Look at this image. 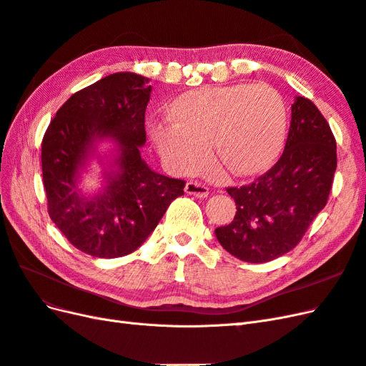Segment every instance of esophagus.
<instances>
[{
    "mask_svg": "<svg viewBox=\"0 0 366 366\" xmlns=\"http://www.w3.org/2000/svg\"><path fill=\"white\" fill-rule=\"evenodd\" d=\"M184 192L187 195H194L197 198H204L209 195L207 186L198 183V182H187L184 186Z\"/></svg>",
    "mask_w": 366,
    "mask_h": 366,
    "instance_id": "34e87169",
    "label": "esophagus"
}]
</instances>
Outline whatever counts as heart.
<instances>
[{
  "label": "heart",
  "mask_w": 366,
  "mask_h": 366,
  "mask_svg": "<svg viewBox=\"0 0 366 366\" xmlns=\"http://www.w3.org/2000/svg\"><path fill=\"white\" fill-rule=\"evenodd\" d=\"M171 120L149 125V137L174 172H191L215 160L238 177L274 160L287 129V107L270 85L204 86L180 94L168 107Z\"/></svg>",
  "instance_id": "obj_1"
}]
</instances>
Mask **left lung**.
<instances>
[{"label": "left lung", "instance_id": "1", "mask_svg": "<svg viewBox=\"0 0 366 366\" xmlns=\"http://www.w3.org/2000/svg\"><path fill=\"white\" fill-rule=\"evenodd\" d=\"M336 164L325 117L310 99L296 96L281 159L253 183L227 187L237 214L215 229L219 244L246 262H267L295 249L327 204Z\"/></svg>", "mask_w": 366, "mask_h": 366}]
</instances>
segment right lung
<instances>
[{
    "instance_id": "1",
    "label": "right lung",
    "mask_w": 366,
    "mask_h": 366,
    "mask_svg": "<svg viewBox=\"0 0 366 366\" xmlns=\"http://www.w3.org/2000/svg\"><path fill=\"white\" fill-rule=\"evenodd\" d=\"M148 82L131 71L102 77L58 109L42 139L49 215L76 249L96 258L139 249L184 194L183 180L152 171L140 156ZM93 161L102 166L103 184L86 193L81 179Z\"/></svg>"
}]
</instances>
